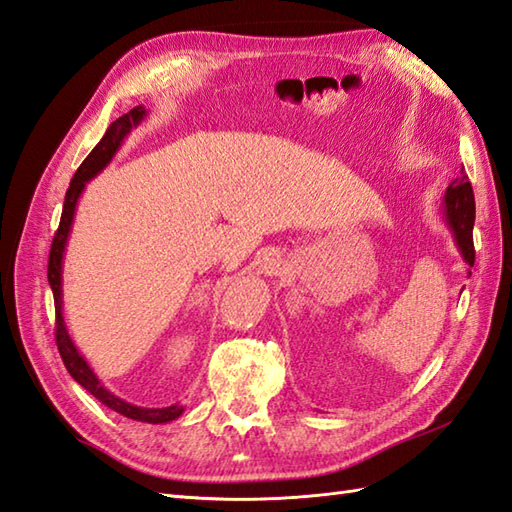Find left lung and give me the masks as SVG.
<instances>
[{"instance_id": "obj_1", "label": "left lung", "mask_w": 512, "mask_h": 512, "mask_svg": "<svg viewBox=\"0 0 512 512\" xmlns=\"http://www.w3.org/2000/svg\"><path fill=\"white\" fill-rule=\"evenodd\" d=\"M444 222L453 231L455 244L464 257V262L473 268L475 264V248H473V224H475V198L469 178H455L447 193H444ZM471 275V270H469Z\"/></svg>"}]
</instances>
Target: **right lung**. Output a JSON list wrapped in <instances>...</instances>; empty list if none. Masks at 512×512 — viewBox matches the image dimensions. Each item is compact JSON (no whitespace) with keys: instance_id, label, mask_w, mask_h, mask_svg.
<instances>
[{"instance_id":"add662e5","label":"right lung","mask_w":512,"mask_h":512,"mask_svg":"<svg viewBox=\"0 0 512 512\" xmlns=\"http://www.w3.org/2000/svg\"><path fill=\"white\" fill-rule=\"evenodd\" d=\"M145 118H147V110L143 105H138V107H134V110L123 114L121 118H116V121L107 127V132L99 140V145L90 151V156L81 162L79 169H76L74 178L70 182V189H68V193H65L59 228L52 239L50 259H48V284H50L52 295H54V312H57V347H59V354L63 358V365L70 372V376L83 389H88L96 400L103 402L105 407L114 409L116 413H121V416L138 420V422L165 424V422L180 418L184 407L178 405V402L171 407H160V409L138 407V405H132V402L114 396L110 389L103 387L99 376L94 374V369L81 356V352L76 350L72 336L68 334V328H65V321H63V253H65V244H68L70 231H72L76 204H79L85 184H88L94 176H99V173L107 165H110L112 158L116 156V151L121 149L123 140L129 136V132H132L134 127L143 123Z\"/></svg>"}]
</instances>
